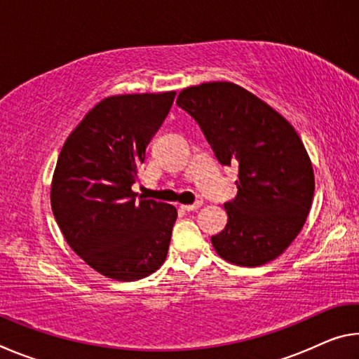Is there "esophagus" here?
I'll return each mask as SVG.
<instances>
[{
    "label": "esophagus",
    "instance_id": "34e87169",
    "mask_svg": "<svg viewBox=\"0 0 359 359\" xmlns=\"http://www.w3.org/2000/svg\"><path fill=\"white\" fill-rule=\"evenodd\" d=\"M203 205V203L201 201H198V203H194V204H182L180 208L184 209V210H187V212H190V210H196V209H199Z\"/></svg>",
    "mask_w": 359,
    "mask_h": 359
}]
</instances>
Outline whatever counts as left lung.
Listing matches in <instances>:
<instances>
[{
  "label": "left lung",
  "mask_w": 359,
  "mask_h": 359,
  "mask_svg": "<svg viewBox=\"0 0 359 359\" xmlns=\"http://www.w3.org/2000/svg\"><path fill=\"white\" fill-rule=\"evenodd\" d=\"M177 106L198 121L223 166H239L238 196L223 205L228 223L212 236L217 255L244 267L287 250L312 205V161L293 125L233 82L184 88Z\"/></svg>",
  "instance_id": "obj_1"
}]
</instances>
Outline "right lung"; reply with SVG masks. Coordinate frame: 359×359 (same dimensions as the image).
<instances>
[{
  "mask_svg": "<svg viewBox=\"0 0 359 359\" xmlns=\"http://www.w3.org/2000/svg\"><path fill=\"white\" fill-rule=\"evenodd\" d=\"M174 98L175 92L107 96L58 155L50 187L55 220L72 250L112 280H141L166 259L177 210L137 201L131 185Z\"/></svg>",
  "mask_w": 359,
  "mask_h": 359,
  "instance_id": "right-lung-1",
  "label": "right lung"
}]
</instances>
